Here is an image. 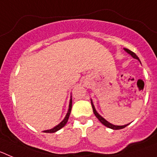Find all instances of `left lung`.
<instances>
[{
  "label": "left lung",
  "mask_w": 157,
  "mask_h": 157,
  "mask_svg": "<svg viewBox=\"0 0 157 157\" xmlns=\"http://www.w3.org/2000/svg\"><path fill=\"white\" fill-rule=\"evenodd\" d=\"M124 50L126 51V52H127V53H129L131 56H133V57L134 58V59H137L138 60V61L141 63V61H140L139 58L138 57V56L136 55L135 53H134V52H132V51H130V49H128V48H124ZM91 105H92V108H93V111H94V115L96 116V117L98 118V120H100V122H101L102 124H104V125L105 126V127H109V128H111V129H113V130H120V129H123L124 128V127H127V125H129V124H127V125H123V126H116V125H113V124H112V123H110L109 122L107 121L106 120H105L103 117L101 116H100L99 114L98 113V112L96 111L95 108H94V104H93V101L92 100H91Z\"/></svg>",
  "instance_id": "left-lung-1"
}]
</instances>
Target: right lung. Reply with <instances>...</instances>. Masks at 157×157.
I'll list each match as a JSON object with an SVG mask.
<instances>
[{"mask_svg": "<svg viewBox=\"0 0 157 157\" xmlns=\"http://www.w3.org/2000/svg\"><path fill=\"white\" fill-rule=\"evenodd\" d=\"M71 108H72V99L71 98L70 104H69L68 112H67V113L66 116H65V118L63 119V121L60 122V123H59L58 125H56V127H53L52 129H50V130H44V132L45 133H55V132H56L57 130H60L62 127H64V126L66 125V123H67V120H68V118H69V116H70L71 111Z\"/></svg>", "mask_w": 157, "mask_h": 157, "instance_id": "right-lung-1", "label": "right lung"}]
</instances>
